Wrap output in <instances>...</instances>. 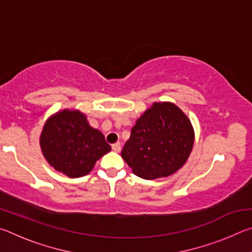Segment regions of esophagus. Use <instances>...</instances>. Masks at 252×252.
I'll return each mask as SVG.
<instances>
[{
  "label": "esophagus",
  "instance_id": "obj_1",
  "mask_svg": "<svg viewBox=\"0 0 252 252\" xmlns=\"http://www.w3.org/2000/svg\"><path fill=\"white\" fill-rule=\"evenodd\" d=\"M112 150L114 152H120L121 151V143L120 142H117L112 144Z\"/></svg>",
  "mask_w": 252,
  "mask_h": 252
}]
</instances>
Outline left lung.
I'll return each instance as SVG.
<instances>
[{"label":"left lung","instance_id":"1","mask_svg":"<svg viewBox=\"0 0 252 252\" xmlns=\"http://www.w3.org/2000/svg\"><path fill=\"white\" fill-rule=\"evenodd\" d=\"M190 119L172 102H155L136 120L121 157L135 176L165 178L183 167L193 148Z\"/></svg>","mask_w":252,"mask_h":252}]
</instances>
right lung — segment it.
I'll list each match as a JSON object with an SVG mask.
<instances>
[{
  "mask_svg": "<svg viewBox=\"0 0 252 252\" xmlns=\"http://www.w3.org/2000/svg\"><path fill=\"white\" fill-rule=\"evenodd\" d=\"M40 147L48 163L69 178L88 174L111 151L104 135L89 125L87 116L69 109L58 111L45 121Z\"/></svg>",
  "mask_w": 252,
  "mask_h": 252,
  "instance_id": "add662e5",
  "label": "right lung"
}]
</instances>
